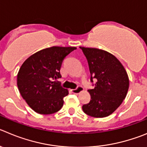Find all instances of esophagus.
Segmentation results:
<instances>
[{"instance_id": "34e87169", "label": "esophagus", "mask_w": 147, "mask_h": 147, "mask_svg": "<svg viewBox=\"0 0 147 147\" xmlns=\"http://www.w3.org/2000/svg\"><path fill=\"white\" fill-rule=\"evenodd\" d=\"M83 90V87H82V86H78V87H77L76 88L72 89V93H73V94H79V93L81 92V91Z\"/></svg>"}]
</instances>
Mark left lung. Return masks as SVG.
Masks as SVG:
<instances>
[{"instance_id":"left-lung-1","label":"left lung","mask_w":147,"mask_h":147,"mask_svg":"<svg viewBox=\"0 0 147 147\" xmlns=\"http://www.w3.org/2000/svg\"><path fill=\"white\" fill-rule=\"evenodd\" d=\"M80 49L88 60L90 80L94 86V89L88 90L91 98L83 105V112L94 117H107L120 107L127 95L129 88L127 72L109 52L94 48Z\"/></svg>"}]
</instances>
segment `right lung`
<instances>
[{
    "label": "right lung",
    "mask_w": 147,
    "mask_h": 147,
    "mask_svg": "<svg viewBox=\"0 0 147 147\" xmlns=\"http://www.w3.org/2000/svg\"><path fill=\"white\" fill-rule=\"evenodd\" d=\"M75 47L53 46L30 56L20 67L17 86L27 105L37 113L50 115L61 109L69 94L57 79L64 59Z\"/></svg>",
    "instance_id": "obj_1"
}]
</instances>
